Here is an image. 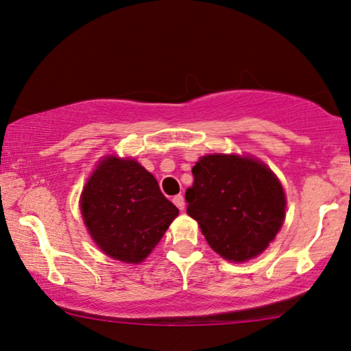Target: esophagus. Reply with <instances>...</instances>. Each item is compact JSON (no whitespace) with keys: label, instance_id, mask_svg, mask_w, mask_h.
Returning a JSON list of instances; mask_svg holds the SVG:
<instances>
[{"label":"esophagus","instance_id":"1","mask_svg":"<svg viewBox=\"0 0 351 351\" xmlns=\"http://www.w3.org/2000/svg\"><path fill=\"white\" fill-rule=\"evenodd\" d=\"M173 203H175L178 208L181 209V211L186 208V202H184V197H182V195H175L173 197Z\"/></svg>","mask_w":351,"mask_h":351}]
</instances>
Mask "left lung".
I'll use <instances>...</instances> for the list:
<instances>
[{
    "mask_svg": "<svg viewBox=\"0 0 351 351\" xmlns=\"http://www.w3.org/2000/svg\"><path fill=\"white\" fill-rule=\"evenodd\" d=\"M187 214L214 252L230 261L257 257L285 219V192L276 175L247 156L208 154L192 169Z\"/></svg>",
    "mask_w": 351,
    "mask_h": 351,
    "instance_id": "obj_1",
    "label": "left lung"
}]
</instances>
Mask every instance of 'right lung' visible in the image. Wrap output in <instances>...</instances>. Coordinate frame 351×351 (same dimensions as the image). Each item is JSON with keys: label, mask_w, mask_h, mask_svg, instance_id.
Wrapping results in <instances>:
<instances>
[{"label": "right lung", "mask_w": 351, "mask_h": 351, "mask_svg": "<svg viewBox=\"0 0 351 351\" xmlns=\"http://www.w3.org/2000/svg\"><path fill=\"white\" fill-rule=\"evenodd\" d=\"M80 209L99 249L124 263L148 257L180 213L149 171L117 156L99 162L83 187Z\"/></svg>", "instance_id": "add662e5"}]
</instances>
